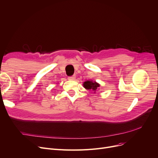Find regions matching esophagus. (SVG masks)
<instances>
[{
	"instance_id": "1",
	"label": "esophagus",
	"mask_w": 158,
	"mask_h": 158,
	"mask_svg": "<svg viewBox=\"0 0 158 158\" xmlns=\"http://www.w3.org/2000/svg\"><path fill=\"white\" fill-rule=\"evenodd\" d=\"M69 80H75V79H76V76H72L69 77Z\"/></svg>"
}]
</instances>
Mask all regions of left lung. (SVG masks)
Here are the masks:
<instances>
[{"mask_svg": "<svg viewBox=\"0 0 158 158\" xmlns=\"http://www.w3.org/2000/svg\"><path fill=\"white\" fill-rule=\"evenodd\" d=\"M83 86L86 89H92L95 91V92H96V90L98 88L99 86H100V85L97 83L95 81H86L84 82Z\"/></svg>", "mask_w": 158, "mask_h": 158, "instance_id": "obj_1", "label": "left lung"}]
</instances>
